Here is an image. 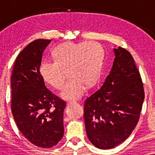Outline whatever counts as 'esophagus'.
<instances>
[{
    "label": "esophagus",
    "mask_w": 155,
    "mask_h": 155,
    "mask_svg": "<svg viewBox=\"0 0 155 155\" xmlns=\"http://www.w3.org/2000/svg\"><path fill=\"white\" fill-rule=\"evenodd\" d=\"M76 101H69L67 102V105L68 106H70V105H72V104H75Z\"/></svg>",
    "instance_id": "esophagus-1"
}]
</instances>
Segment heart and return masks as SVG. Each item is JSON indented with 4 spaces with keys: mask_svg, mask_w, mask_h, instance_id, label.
I'll return each mask as SVG.
<instances>
[{
    "mask_svg": "<svg viewBox=\"0 0 155 155\" xmlns=\"http://www.w3.org/2000/svg\"><path fill=\"white\" fill-rule=\"evenodd\" d=\"M53 57L54 60L41 63L39 70L42 78L53 87L62 90L68 71L71 79L61 96L66 99H76L84 94L87 87H92L98 82L104 51L95 41H68L54 48Z\"/></svg>",
    "mask_w": 155,
    "mask_h": 155,
    "instance_id": "1",
    "label": "heart"
}]
</instances>
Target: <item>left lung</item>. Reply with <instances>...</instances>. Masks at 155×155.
<instances>
[{
    "instance_id": "obj_1",
    "label": "left lung",
    "mask_w": 155,
    "mask_h": 155,
    "mask_svg": "<svg viewBox=\"0 0 155 155\" xmlns=\"http://www.w3.org/2000/svg\"><path fill=\"white\" fill-rule=\"evenodd\" d=\"M115 59L103 85L84 102L88 139L99 149H111L128 138L138 123L143 83L130 53L114 48Z\"/></svg>"
}]
</instances>
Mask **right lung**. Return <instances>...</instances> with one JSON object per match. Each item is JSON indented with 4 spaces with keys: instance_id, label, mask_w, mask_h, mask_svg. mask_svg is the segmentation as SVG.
Here are the masks:
<instances>
[{
    "instance_id": "obj_1",
    "label": "right lung",
    "mask_w": 155,
    "mask_h": 155,
    "mask_svg": "<svg viewBox=\"0 0 155 155\" xmlns=\"http://www.w3.org/2000/svg\"><path fill=\"white\" fill-rule=\"evenodd\" d=\"M51 39H37L17 57L12 69L11 111L22 134L33 145L51 148L64 133L65 101L48 90L40 73L42 54Z\"/></svg>"
}]
</instances>
